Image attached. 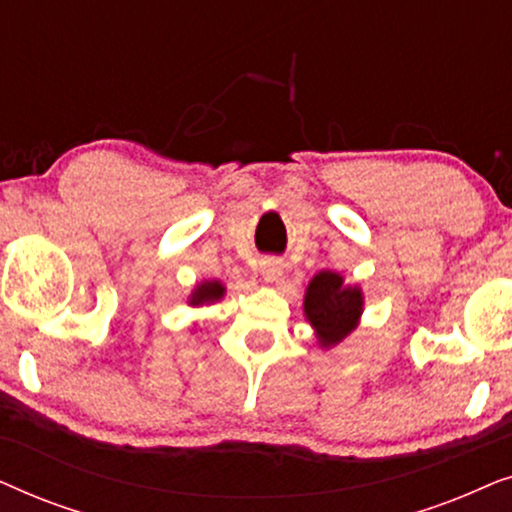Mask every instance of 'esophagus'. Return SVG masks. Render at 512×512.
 <instances>
[{"label":"esophagus","instance_id":"esophagus-1","mask_svg":"<svg viewBox=\"0 0 512 512\" xmlns=\"http://www.w3.org/2000/svg\"><path fill=\"white\" fill-rule=\"evenodd\" d=\"M261 277L265 282H279V279L284 277V263L279 261V258H263Z\"/></svg>","mask_w":512,"mask_h":512}]
</instances>
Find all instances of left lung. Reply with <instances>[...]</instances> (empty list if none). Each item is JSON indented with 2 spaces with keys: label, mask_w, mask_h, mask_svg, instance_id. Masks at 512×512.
<instances>
[{
  "label": "left lung",
  "mask_w": 512,
  "mask_h": 512,
  "mask_svg": "<svg viewBox=\"0 0 512 512\" xmlns=\"http://www.w3.org/2000/svg\"><path fill=\"white\" fill-rule=\"evenodd\" d=\"M363 291L359 284H347L335 270H321L305 289L303 312L314 328V338L321 349L340 345L356 331L363 314Z\"/></svg>",
  "instance_id": "obj_1"
}]
</instances>
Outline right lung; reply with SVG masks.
<instances>
[{
  "label": "right lung",
  "instance_id": "right-lung-1",
  "mask_svg": "<svg viewBox=\"0 0 512 512\" xmlns=\"http://www.w3.org/2000/svg\"><path fill=\"white\" fill-rule=\"evenodd\" d=\"M226 296V284H221L219 279H202L200 284L193 286V291L188 293V305L202 307V305H214Z\"/></svg>",
  "mask_w": 512,
  "mask_h": 512
}]
</instances>
